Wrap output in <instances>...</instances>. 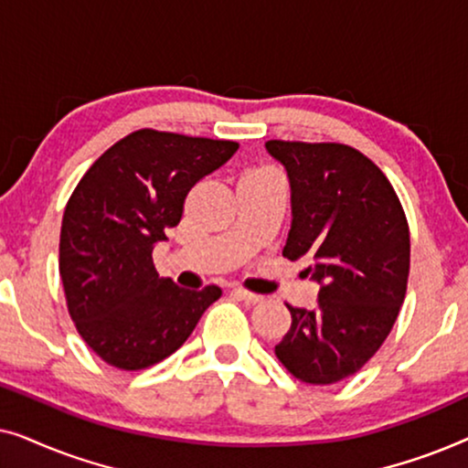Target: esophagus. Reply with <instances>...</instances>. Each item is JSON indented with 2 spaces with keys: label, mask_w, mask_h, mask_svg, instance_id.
I'll list each match as a JSON object with an SVG mask.
<instances>
[{
  "label": "esophagus",
  "mask_w": 468,
  "mask_h": 468,
  "mask_svg": "<svg viewBox=\"0 0 468 468\" xmlns=\"http://www.w3.org/2000/svg\"><path fill=\"white\" fill-rule=\"evenodd\" d=\"M232 293H234V296H239L240 300H245V303H249V304L261 303V296H260V293H251V292L242 290V287H234Z\"/></svg>",
  "instance_id": "esophagus-1"
}]
</instances>
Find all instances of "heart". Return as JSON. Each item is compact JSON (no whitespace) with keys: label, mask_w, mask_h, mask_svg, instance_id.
<instances>
[{"label":"heart","mask_w":468,"mask_h":468,"mask_svg":"<svg viewBox=\"0 0 468 468\" xmlns=\"http://www.w3.org/2000/svg\"><path fill=\"white\" fill-rule=\"evenodd\" d=\"M251 175H268V172H264V170H258V172H249L247 176H251Z\"/></svg>","instance_id":"1"}]
</instances>
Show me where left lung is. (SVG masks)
Returning <instances> with one entry per match:
<instances>
[{"instance_id": "left-lung-1", "label": "left lung", "mask_w": 468, "mask_h": 468, "mask_svg": "<svg viewBox=\"0 0 468 468\" xmlns=\"http://www.w3.org/2000/svg\"><path fill=\"white\" fill-rule=\"evenodd\" d=\"M292 189L283 258L309 260L315 309H296L274 354L304 383L356 375L386 341L409 277V226L386 175L360 151L336 143L268 140Z\"/></svg>"}]
</instances>
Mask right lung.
I'll return each instance as SVG.
<instances>
[{
  "label": "right lung",
  "mask_w": 468,
  "mask_h": 468,
  "mask_svg": "<svg viewBox=\"0 0 468 468\" xmlns=\"http://www.w3.org/2000/svg\"><path fill=\"white\" fill-rule=\"evenodd\" d=\"M236 151L229 140L138 130L76 185L63 213L59 274L76 330L111 367L162 362L221 296L217 285L194 292L159 277L153 249L178 226L189 189Z\"/></svg>",
  "instance_id": "obj_1"
}]
</instances>
